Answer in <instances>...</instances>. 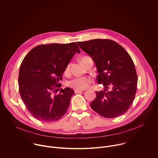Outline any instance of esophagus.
Segmentation results:
<instances>
[{
    "label": "esophagus",
    "mask_w": 158,
    "mask_h": 158,
    "mask_svg": "<svg viewBox=\"0 0 158 158\" xmlns=\"http://www.w3.org/2000/svg\"><path fill=\"white\" fill-rule=\"evenodd\" d=\"M83 91H84L83 90H78V89H75L74 90L75 93H81V92H83Z\"/></svg>",
    "instance_id": "1"
}]
</instances>
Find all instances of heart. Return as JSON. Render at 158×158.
Returning a JSON list of instances; mask_svg holds the SVG:
<instances>
[{"label":"heart","mask_w":158,"mask_h":158,"mask_svg":"<svg viewBox=\"0 0 158 158\" xmlns=\"http://www.w3.org/2000/svg\"><path fill=\"white\" fill-rule=\"evenodd\" d=\"M69 70V65L67 67L65 72H68ZM92 80L89 77H74L67 82V85L69 87L78 89V90H84L87 88L89 85L91 84Z\"/></svg>","instance_id":"1"}]
</instances>
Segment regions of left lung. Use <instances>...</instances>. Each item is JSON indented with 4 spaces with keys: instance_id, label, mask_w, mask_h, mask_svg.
Here are the masks:
<instances>
[{
    "instance_id": "obj_1",
    "label": "left lung",
    "mask_w": 158,
    "mask_h": 158,
    "mask_svg": "<svg viewBox=\"0 0 158 158\" xmlns=\"http://www.w3.org/2000/svg\"><path fill=\"white\" fill-rule=\"evenodd\" d=\"M91 56L96 67L97 81L106 88L96 91L90 104L100 116L114 118L124 114L131 107L137 91L138 76L134 64L126 51L110 39L77 42ZM111 86L110 91L106 89Z\"/></svg>"
}]
</instances>
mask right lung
Instances as JSON below:
<instances>
[{"label":"right lung","mask_w":158,"mask_h":158,"mask_svg":"<svg viewBox=\"0 0 158 158\" xmlns=\"http://www.w3.org/2000/svg\"><path fill=\"white\" fill-rule=\"evenodd\" d=\"M76 52L75 42L48 44L33 48L22 60L19 70V93L32 116L42 122L61 118L68 109L74 91L60 89L59 80Z\"/></svg>","instance_id":"obj_1"}]
</instances>
